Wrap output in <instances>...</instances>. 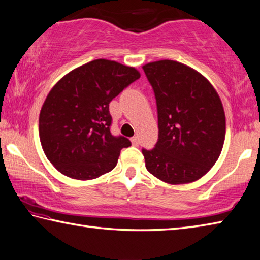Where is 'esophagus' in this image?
I'll return each mask as SVG.
<instances>
[{
  "label": "esophagus",
  "instance_id": "obj_1",
  "mask_svg": "<svg viewBox=\"0 0 260 260\" xmlns=\"http://www.w3.org/2000/svg\"><path fill=\"white\" fill-rule=\"evenodd\" d=\"M132 143H133V146H139L140 145V138L138 137H133L132 138Z\"/></svg>",
  "mask_w": 260,
  "mask_h": 260
}]
</instances>
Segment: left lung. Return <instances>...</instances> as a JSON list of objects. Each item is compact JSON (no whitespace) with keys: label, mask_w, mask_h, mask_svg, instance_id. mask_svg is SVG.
<instances>
[{"label":"left lung","mask_w":260,"mask_h":260,"mask_svg":"<svg viewBox=\"0 0 260 260\" xmlns=\"http://www.w3.org/2000/svg\"><path fill=\"white\" fill-rule=\"evenodd\" d=\"M142 68L158 118L157 142L142 149L147 170L169 184L194 182L215 164L223 147L225 115L219 94L201 74L177 61Z\"/></svg>","instance_id":"obj_1"}]
</instances>
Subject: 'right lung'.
I'll return each mask as SVG.
<instances>
[{"mask_svg":"<svg viewBox=\"0 0 260 260\" xmlns=\"http://www.w3.org/2000/svg\"><path fill=\"white\" fill-rule=\"evenodd\" d=\"M140 78L133 67L97 59L74 69L53 86L39 115L45 155L61 174L88 180L113 170L132 143L111 133L110 102Z\"/></svg>","mask_w":260,"mask_h":260,"instance_id":"add662e5","label":"right lung"}]
</instances>
